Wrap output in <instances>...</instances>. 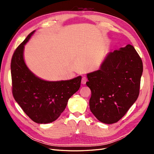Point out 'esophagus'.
Instances as JSON below:
<instances>
[{"label": "esophagus", "mask_w": 154, "mask_h": 154, "mask_svg": "<svg viewBox=\"0 0 154 154\" xmlns=\"http://www.w3.org/2000/svg\"><path fill=\"white\" fill-rule=\"evenodd\" d=\"M87 81V78L86 77H83L82 79V84L84 85L86 83Z\"/></svg>", "instance_id": "obj_1"}]
</instances>
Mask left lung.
<instances>
[{"instance_id":"left-lung-1","label":"left lung","mask_w":154,"mask_h":154,"mask_svg":"<svg viewBox=\"0 0 154 154\" xmlns=\"http://www.w3.org/2000/svg\"><path fill=\"white\" fill-rule=\"evenodd\" d=\"M143 69L140 57L128 44L109 52L98 70L87 74L90 110L100 122L112 124L127 112L138 97Z\"/></svg>"}]
</instances>
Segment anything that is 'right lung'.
<instances>
[{
    "label": "right lung",
    "instance_id": "obj_1",
    "mask_svg": "<svg viewBox=\"0 0 154 154\" xmlns=\"http://www.w3.org/2000/svg\"><path fill=\"white\" fill-rule=\"evenodd\" d=\"M35 30L27 36L13 53L11 63L13 95L29 117L39 124L53 122L80 87L82 76L69 80L47 81L36 76L27 67L24 46Z\"/></svg>",
    "mask_w": 154,
    "mask_h": 154
}]
</instances>
